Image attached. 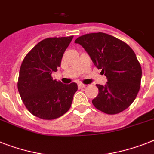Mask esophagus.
Returning a JSON list of instances; mask_svg holds the SVG:
<instances>
[{"mask_svg": "<svg viewBox=\"0 0 154 154\" xmlns=\"http://www.w3.org/2000/svg\"><path fill=\"white\" fill-rule=\"evenodd\" d=\"M86 87V85H84V84H78V88H82Z\"/></svg>", "mask_w": 154, "mask_h": 154, "instance_id": "1", "label": "esophagus"}]
</instances>
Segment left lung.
Instances as JSON below:
<instances>
[{
    "label": "left lung",
    "instance_id": "obj_1",
    "mask_svg": "<svg viewBox=\"0 0 154 154\" xmlns=\"http://www.w3.org/2000/svg\"><path fill=\"white\" fill-rule=\"evenodd\" d=\"M93 63L107 78L104 86L96 85L99 94L94 106L108 114L126 109L140 88L142 68L135 52L124 41L104 33H88L76 39Z\"/></svg>",
    "mask_w": 154,
    "mask_h": 154
}]
</instances>
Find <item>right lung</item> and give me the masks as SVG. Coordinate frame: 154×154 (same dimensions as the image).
Here are the masks:
<instances>
[{"instance_id": "right-lung-1", "label": "right lung", "mask_w": 154, "mask_h": 154, "mask_svg": "<svg viewBox=\"0 0 154 154\" xmlns=\"http://www.w3.org/2000/svg\"><path fill=\"white\" fill-rule=\"evenodd\" d=\"M73 37H50L40 41L22 63L18 80L19 95L27 109L39 118H58L70 108L77 85L53 80L51 73L61 65L63 53Z\"/></svg>"}]
</instances>
